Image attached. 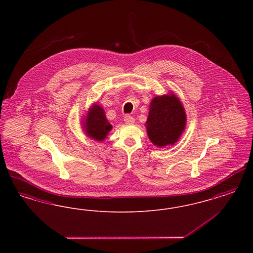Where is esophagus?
Wrapping results in <instances>:
<instances>
[{"mask_svg": "<svg viewBox=\"0 0 253 253\" xmlns=\"http://www.w3.org/2000/svg\"><path fill=\"white\" fill-rule=\"evenodd\" d=\"M124 121H125V123H127V124H132V123L134 122V119L132 118V116H130V115H126V116L124 117Z\"/></svg>", "mask_w": 253, "mask_h": 253, "instance_id": "obj_1", "label": "esophagus"}]
</instances>
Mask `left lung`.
<instances>
[{"instance_id":"1","label":"left lung","mask_w":253,"mask_h":253,"mask_svg":"<svg viewBox=\"0 0 253 253\" xmlns=\"http://www.w3.org/2000/svg\"><path fill=\"white\" fill-rule=\"evenodd\" d=\"M186 114L174 95L155 97L146 122L148 136L158 147L174 144L185 129Z\"/></svg>"}]
</instances>
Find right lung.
<instances>
[{
    "label": "right lung",
    "mask_w": 253,
    "mask_h": 253,
    "mask_svg": "<svg viewBox=\"0 0 253 253\" xmlns=\"http://www.w3.org/2000/svg\"><path fill=\"white\" fill-rule=\"evenodd\" d=\"M85 131L90 137L96 141H102L112 129V125L106 120L103 109L98 105H94L89 110L85 120Z\"/></svg>",
    "instance_id": "1"
}]
</instances>
